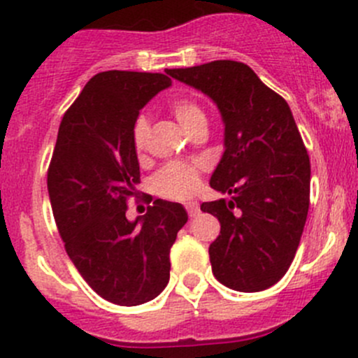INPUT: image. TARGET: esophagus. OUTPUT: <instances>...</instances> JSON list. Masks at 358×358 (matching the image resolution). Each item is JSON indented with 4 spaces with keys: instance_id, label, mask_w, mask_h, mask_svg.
Here are the masks:
<instances>
[{
    "instance_id": "1",
    "label": "esophagus",
    "mask_w": 358,
    "mask_h": 358,
    "mask_svg": "<svg viewBox=\"0 0 358 358\" xmlns=\"http://www.w3.org/2000/svg\"><path fill=\"white\" fill-rule=\"evenodd\" d=\"M185 208H187V213H189L190 218H194V216L199 215V202L197 201L185 202Z\"/></svg>"
}]
</instances>
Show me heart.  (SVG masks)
I'll list each match as a JSON object with an SVG mask.
<instances>
[{
  "mask_svg": "<svg viewBox=\"0 0 358 358\" xmlns=\"http://www.w3.org/2000/svg\"><path fill=\"white\" fill-rule=\"evenodd\" d=\"M169 110L187 133H192L199 126H206V112L192 96L175 99L169 103ZM147 135H149V122L145 117H138L133 126V147L136 154H142L145 149ZM202 169L204 166L201 162H168L154 176V190L157 196L168 199H187L199 187Z\"/></svg>",
  "mask_w": 358,
  "mask_h": 358,
  "instance_id": "b5f03b06",
  "label": "heart"
}]
</instances>
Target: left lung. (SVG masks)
I'll return each instance as SVG.
<instances>
[{"mask_svg":"<svg viewBox=\"0 0 358 358\" xmlns=\"http://www.w3.org/2000/svg\"><path fill=\"white\" fill-rule=\"evenodd\" d=\"M166 72L208 95L225 122V152L209 185L230 199L201 204L220 222L213 275L230 289H268L294 259L310 206V157L289 106L236 60Z\"/></svg>","mask_w":358,"mask_h":358,"instance_id":"left-lung-1","label":"left lung"}]
</instances>
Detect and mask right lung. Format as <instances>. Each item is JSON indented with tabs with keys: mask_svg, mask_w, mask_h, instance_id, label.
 <instances>
[{
	"mask_svg": "<svg viewBox=\"0 0 358 358\" xmlns=\"http://www.w3.org/2000/svg\"><path fill=\"white\" fill-rule=\"evenodd\" d=\"M169 85L159 72L93 76L64 114L50 161V202L69 258L96 294L121 306L161 294L169 249L189 218L182 204L162 199L142 218H126L140 183L133 126Z\"/></svg>",
	"mask_w": 358,
	"mask_h": 358,
	"instance_id": "obj_1",
	"label": "right lung"
}]
</instances>
